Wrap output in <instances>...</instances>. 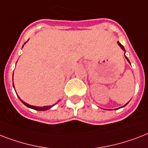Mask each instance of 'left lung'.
Masks as SVG:
<instances>
[{"label": "left lung", "mask_w": 148, "mask_h": 148, "mask_svg": "<svg viewBox=\"0 0 148 148\" xmlns=\"http://www.w3.org/2000/svg\"><path fill=\"white\" fill-rule=\"evenodd\" d=\"M118 45H119L120 47H121V49H122V50H123V51H125V48H124V47H123V45H122V44H121V43L119 42H118ZM125 58H126V59H127V61H128V62H129V63H130V62H129V60L128 59V58L126 57L125 55ZM130 64H131V63H130ZM127 104H128V103H126L125 105H124V106H122V107H124V106H125L127 105ZM122 107H120V108H122ZM119 109V108H118V109Z\"/></svg>", "instance_id": "1"}]
</instances>
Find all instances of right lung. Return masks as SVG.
Masks as SVG:
<instances>
[{"label": "right lung", "instance_id": "add662e5", "mask_svg": "<svg viewBox=\"0 0 148 148\" xmlns=\"http://www.w3.org/2000/svg\"><path fill=\"white\" fill-rule=\"evenodd\" d=\"M25 44H26V42L24 43V45H25ZM19 99H20V101L22 102V103H23L24 105L26 106H27V107H29V108H30V109H35V110H39V111H45V110H48V109H51V108L52 107V106H55V104H57V103H58V102H59V100H58V101L57 103H55V104H54V105H52V106H36L29 105V104H28V103H25V102L23 101L22 99H20V97H19Z\"/></svg>", "mask_w": 148, "mask_h": 148}]
</instances>
